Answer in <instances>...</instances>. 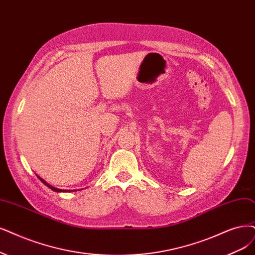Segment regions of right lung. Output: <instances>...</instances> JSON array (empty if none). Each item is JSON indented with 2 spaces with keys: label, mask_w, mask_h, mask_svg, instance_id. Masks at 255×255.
<instances>
[{
  "label": "right lung",
  "mask_w": 255,
  "mask_h": 255,
  "mask_svg": "<svg viewBox=\"0 0 255 255\" xmlns=\"http://www.w3.org/2000/svg\"><path fill=\"white\" fill-rule=\"evenodd\" d=\"M37 177H39V178H40V181H41L42 183H44V184H45V185H46L47 187H48V188H50V189H51V190H53V191H55V192H62V191H63V192H64V191H65V192H67V190H62V189H59V188H54V187H52L51 185H49L48 183H47V182H45V181L43 180V178H41L40 176H37ZM68 191H72V190H68ZM73 191H74V190H73Z\"/></svg>",
  "instance_id": "right-lung-1"
}]
</instances>
